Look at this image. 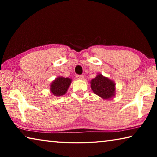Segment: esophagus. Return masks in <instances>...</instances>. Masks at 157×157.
Masks as SVG:
<instances>
[{
	"label": "esophagus",
	"instance_id": "esophagus-1",
	"mask_svg": "<svg viewBox=\"0 0 157 157\" xmlns=\"http://www.w3.org/2000/svg\"><path fill=\"white\" fill-rule=\"evenodd\" d=\"M76 78H78V79H84V76L83 75H77Z\"/></svg>",
	"mask_w": 157,
	"mask_h": 157
}]
</instances>
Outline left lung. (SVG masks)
<instances>
[{
	"label": "left lung",
	"mask_w": 157,
	"mask_h": 157,
	"mask_svg": "<svg viewBox=\"0 0 157 157\" xmlns=\"http://www.w3.org/2000/svg\"><path fill=\"white\" fill-rule=\"evenodd\" d=\"M91 87L95 94L108 100L115 95V84L111 79L103 77L101 74L98 75L91 81Z\"/></svg>",
	"instance_id": "left-lung-1"
}]
</instances>
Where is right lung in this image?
Segmentation results:
<instances>
[{
  "instance_id": "1",
  "label": "right lung",
  "mask_w": 157,
  "mask_h": 157,
  "mask_svg": "<svg viewBox=\"0 0 157 157\" xmlns=\"http://www.w3.org/2000/svg\"><path fill=\"white\" fill-rule=\"evenodd\" d=\"M71 83L70 78H66L59 77L55 79L50 85V91L55 96H61L64 95Z\"/></svg>"
}]
</instances>
